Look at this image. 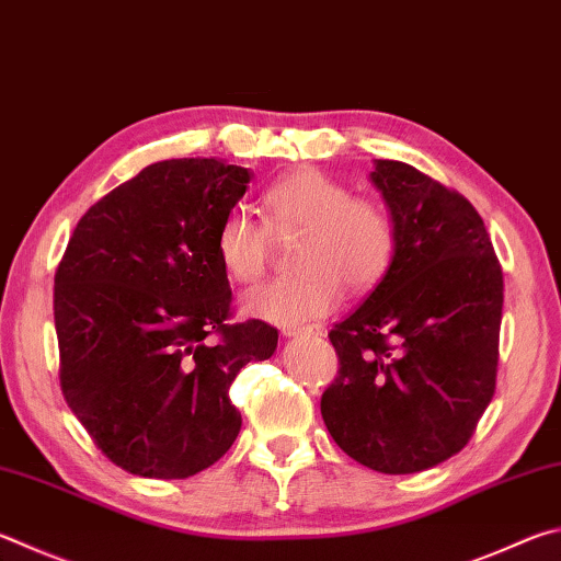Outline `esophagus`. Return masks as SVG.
<instances>
[{
    "instance_id": "34e87169",
    "label": "esophagus",
    "mask_w": 561,
    "mask_h": 561,
    "mask_svg": "<svg viewBox=\"0 0 561 561\" xmlns=\"http://www.w3.org/2000/svg\"><path fill=\"white\" fill-rule=\"evenodd\" d=\"M284 335H289V339H299V335H321V325H284L282 329Z\"/></svg>"
}]
</instances>
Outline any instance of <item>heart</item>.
<instances>
[{
  "mask_svg": "<svg viewBox=\"0 0 561 561\" xmlns=\"http://www.w3.org/2000/svg\"><path fill=\"white\" fill-rule=\"evenodd\" d=\"M264 222L230 208L216 232V252L230 279L254 284L272 260V238L301 236L291 277L262 284L242 297L254 319L297 325L343 301L345 284L368 291L387 277L397 254L392 210L373 196H353L345 183L319 169H301L262 193Z\"/></svg>",
  "mask_w": 561,
  "mask_h": 561,
  "instance_id": "obj_1",
  "label": "heart"
}]
</instances>
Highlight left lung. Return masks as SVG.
<instances>
[{"instance_id":"8db88e82","label":"left lung","mask_w":561,"mask_h":561,"mask_svg":"<svg viewBox=\"0 0 561 561\" xmlns=\"http://www.w3.org/2000/svg\"><path fill=\"white\" fill-rule=\"evenodd\" d=\"M397 222L387 277L329 339L321 394L333 442L380 473H416L471 442L497 375L503 267L461 193L402 161L370 174Z\"/></svg>"}]
</instances>
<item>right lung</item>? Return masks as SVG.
Here are the masks:
<instances>
[{"label":"right lung","mask_w":561,"mask_h":561,"mask_svg":"<svg viewBox=\"0 0 561 561\" xmlns=\"http://www.w3.org/2000/svg\"><path fill=\"white\" fill-rule=\"evenodd\" d=\"M252 174L218 159L141 169L90 206L54 279L58 378L70 410L112 463L188 478L238 439L230 385L267 360L279 333L230 323L216 232Z\"/></svg>","instance_id":"right-lung-1"}]
</instances>
